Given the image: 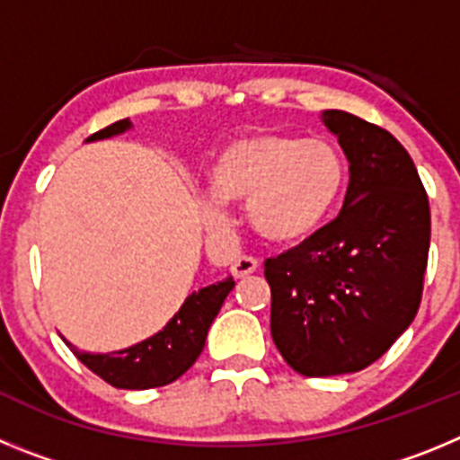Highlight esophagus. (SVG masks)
<instances>
[{
    "mask_svg": "<svg viewBox=\"0 0 460 460\" xmlns=\"http://www.w3.org/2000/svg\"><path fill=\"white\" fill-rule=\"evenodd\" d=\"M260 262L258 258H253V255H237V258L233 260V274L234 279H246L249 274H253V271H258Z\"/></svg>",
    "mask_w": 460,
    "mask_h": 460,
    "instance_id": "esophagus-1",
    "label": "esophagus"
}]
</instances>
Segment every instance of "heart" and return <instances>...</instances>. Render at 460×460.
Masks as SVG:
<instances>
[{"mask_svg":"<svg viewBox=\"0 0 460 460\" xmlns=\"http://www.w3.org/2000/svg\"><path fill=\"white\" fill-rule=\"evenodd\" d=\"M348 168L334 142L286 133H251L218 149L207 172L217 202H246L253 233L276 246H295L318 234L343 195ZM207 223L221 209L207 205Z\"/></svg>","mask_w":460,"mask_h":460,"instance_id":"b5f03b06","label":"heart"}]
</instances>
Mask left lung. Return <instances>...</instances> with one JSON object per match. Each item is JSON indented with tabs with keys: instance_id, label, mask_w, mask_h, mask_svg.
Listing matches in <instances>:
<instances>
[{
	"instance_id": "1",
	"label": "left lung",
	"mask_w": 460,
	"mask_h": 460,
	"mask_svg": "<svg viewBox=\"0 0 460 460\" xmlns=\"http://www.w3.org/2000/svg\"><path fill=\"white\" fill-rule=\"evenodd\" d=\"M350 184L339 217L265 260L271 339L306 377L371 367L417 315L430 243V209L412 158L389 131L324 110Z\"/></svg>"
}]
</instances>
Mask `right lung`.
Wrapping results in <instances>:
<instances>
[{"label": "right lung", "mask_w": 460, "mask_h": 460, "mask_svg": "<svg viewBox=\"0 0 460 460\" xmlns=\"http://www.w3.org/2000/svg\"><path fill=\"white\" fill-rule=\"evenodd\" d=\"M131 121L119 119L105 126L101 131L87 137V142L105 140L128 131ZM234 288L233 276L218 280L214 286L193 292L184 299L181 308L174 313L170 323L158 334L140 341V343L112 352V355H93V352L78 350L75 345H66L73 355L83 361L89 371L103 377L108 385L119 389H152L170 385L180 376H184L205 348L207 332L221 311L226 296Z\"/></svg>", "instance_id": "obj_1"}]
</instances>
